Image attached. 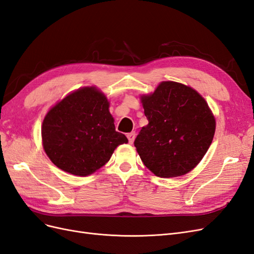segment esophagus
Here are the masks:
<instances>
[{"instance_id": "obj_1", "label": "esophagus", "mask_w": 254, "mask_h": 254, "mask_svg": "<svg viewBox=\"0 0 254 254\" xmlns=\"http://www.w3.org/2000/svg\"><path fill=\"white\" fill-rule=\"evenodd\" d=\"M135 132H130V133H128L127 135V139H128V142L132 144L133 142H134V140H135Z\"/></svg>"}]
</instances>
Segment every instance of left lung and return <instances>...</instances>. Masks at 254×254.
I'll list each match as a JSON object with an SVG mask.
<instances>
[{"instance_id":"left-lung-1","label":"left lung","mask_w":254,"mask_h":254,"mask_svg":"<svg viewBox=\"0 0 254 254\" xmlns=\"http://www.w3.org/2000/svg\"><path fill=\"white\" fill-rule=\"evenodd\" d=\"M141 101L149 124L134 144L143 165L158 177L185 175L213 140L215 119L207 102L193 88L172 81L161 82Z\"/></svg>"}]
</instances>
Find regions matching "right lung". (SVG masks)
<instances>
[{
    "instance_id": "right-lung-1",
    "label": "right lung",
    "mask_w": 254,
    "mask_h": 254,
    "mask_svg": "<svg viewBox=\"0 0 254 254\" xmlns=\"http://www.w3.org/2000/svg\"><path fill=\"white\" fill-rule=\"evenodd\" d=\"M42 140L57 167L72 175L87 176L104 166L127 138L116 132L105 96L95 87H84L47 113Z\"/></svg>"
}]
</instances>
